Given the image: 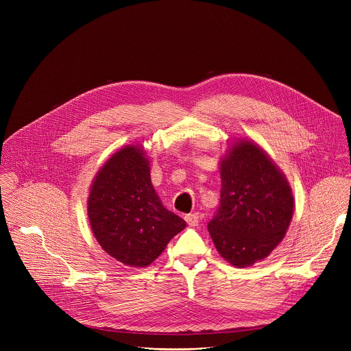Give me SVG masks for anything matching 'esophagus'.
I'll return each mask as SVG.
<instances>
[{"label": "esophagus", "mask_w": 351, "mask_h": 351, "mask_svg": "<svg viewBox=\"0 0 351 351\" xmlns=\"http://www.w3.org/2000/svg\"><path fill=\"white\" fill-rule=\"evenodd\" d=\"M184 219H186V222L190 225V226H197L198 225V219H199V217H198V214H189V215H186L184 217Z\"/></svg>", "instance_id": "esophagus-1"}]
</instances>
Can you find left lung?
Listing matches in <instances>:
<instances>
[{"instance_id":"1","label":"left lung","mask_w":351,"mask_h":351,"mask_svg":"<svg viewBox=\"0 0 351 351\" xmlns=\"http://www.w3.org/2000/svg\"><path fill=\"white\" fill-rule=\"evenodd\" d=\"M221 206L208 232L230 265L247 268L283 240L294 213L286 175L253 140L230 143L219 162Z\"/></svg>"}]
</instances>
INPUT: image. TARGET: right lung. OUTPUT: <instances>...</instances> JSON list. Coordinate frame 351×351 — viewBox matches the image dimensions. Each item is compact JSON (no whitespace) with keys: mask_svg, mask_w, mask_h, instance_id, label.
<instances>
[{"mask_svg":"<svg viewBox=\"0 0 351 351\" xmlns=\"http://www.w3.org/2000/svg\"><path fill=\"white\" fill-rule=\"evenodd\" d=\"M149 171L145 149L125 145L95 173L87 197L95 240L112 258L133 268L148 267L186 228L162 206Z\"/></svg>","mask_w":351,"mask_h":351,"instance_id":"add662e5","label":"right lung"}]
</instances>
